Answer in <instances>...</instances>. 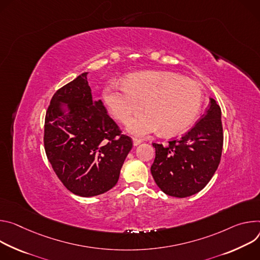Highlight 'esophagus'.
<instances>
[{
	"label": "esophagus",
	"instance_id": "1",
	"mask_svg": "<svg viewBox=\"0 0 260 260\" xmlns=\"http://www.w3.org/2000/svg\"><path fill=\"white\" fill-rule=\"evenodd\" d=\"M132 140H133V145H134V146H138V145H140V143H141V139H139V138L133 137Z\"/></svg>",
	"mask_w": 260,
	"mask_h": 260
}]
</instances>
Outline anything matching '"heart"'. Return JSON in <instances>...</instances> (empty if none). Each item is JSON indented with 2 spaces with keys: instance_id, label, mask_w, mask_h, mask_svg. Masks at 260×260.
Here are the masks:
<instances>
[{
  "instance_id": "1",
  "label": "heart",
  "mask_w": 260,
  "mask_h": 260,
  "mask_svg": "<svg viewBox=\"0 0 260 260\" xmlns=\"http://www.w3.org/2000/svg\"><path fill=\"white\" fill-rule=\"evenodd\" d=\"M104 102L115 119L128 124L134 135L146 136L162 132L176 135L195 121L203 101L198 82L168 71H143L131 74L124 82H110L103 92Z\"/></svg>"
}]
</instances>
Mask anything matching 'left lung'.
<instances>
[{
  "mask_svg": "<svg viewBox=\"0 0 260 260\" xmlns=\"http://www.w3.org/2000/svg\"><path fill=\"white\" fill-rule=\"evenodd\" d=\"M156 157L151 166L157 186L167 195L188 197L203 190L220 163L223 148L221 108L210 98V106L197 124L181 138L164 147L153 143Z\"/></svg>",
  "mask_w": 260,
  "mask_h": 260,
  "instance_id": "8db88e82",
  "label": "left lung"
}]
</instances>
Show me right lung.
<instances>
[{
    "instance_id": "add662e5",
    "label": "right lung",
    "mask_w": 260,
    "mask_h": 260,
    "mask_svg": "<svg viewBox=\"0 0 260 260\" xmlns=\"http://www.w3.org/2000/svg\"><path fill=\"white\" fill-rule=\"evenodd\" d=\"M86 75L52 96L45 115L44 149L63 185L78 196L91 197L118 183L133 142L122 134L103 102L93 100Z\"/></svg>"
}]
</instances>
